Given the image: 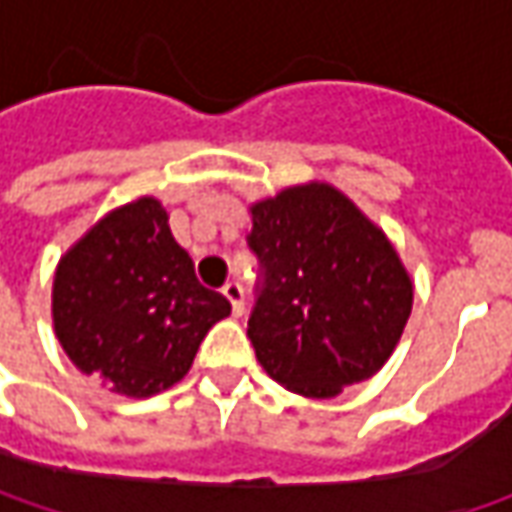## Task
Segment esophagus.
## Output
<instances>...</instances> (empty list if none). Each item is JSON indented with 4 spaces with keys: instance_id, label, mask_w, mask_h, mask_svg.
Wrapping results in <instances>:
<instances>
[{
    "instance_id": "34e87169",
    "label": "esophagus",
    "mask_w": 512,
    "mask_h": 512,
    "mask_svg": "<svg viewBox=\"0 0 512 512\" xmlns=\"http://www.w3.org/2000/svg\"><path fill=\"white\" fill-rule=\"evenodd\" d=\"M222 293H225V299L230 302V310H233V316H242L245 313V290L239 282H227L222 287Z\"/></svg>"
}]
</instances>
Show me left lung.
I'll return each instance as SVG.
<instances>
[{"instance_id":"8db88e82","label":"left lung","mask_w":512,"mask_h":512,"mask_svg":"<svg viewBox=\"0 0 512 512\" xmlns=\"http://www.w3.org/2000/svg\"><path fill=\"white\" fill-rule=\"evenodd\" d=\"M250 219L265 285L247 336L267 376L307 399L376 376L413 310V279L387 233L327 182L253 202Z\"/></svg>"}]
</instances>
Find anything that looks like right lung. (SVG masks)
<instances>
[{"label":"right lung","instance_id":"right-lung-1","mask_svg":"<svg viewBox=\"0 0 512 512\" xmlns=\"http://www.w3.org/2000/svg\"><path fill=\"white\" fill-rule=\"evenodd\" d=\"M50 316L76 370L110 393L148 399L185 379L230 302L199 285L162 202L139 196L105 213L59 259Z\"/></svg>","mask_w":512,"mask_h":512}]
</instances>
